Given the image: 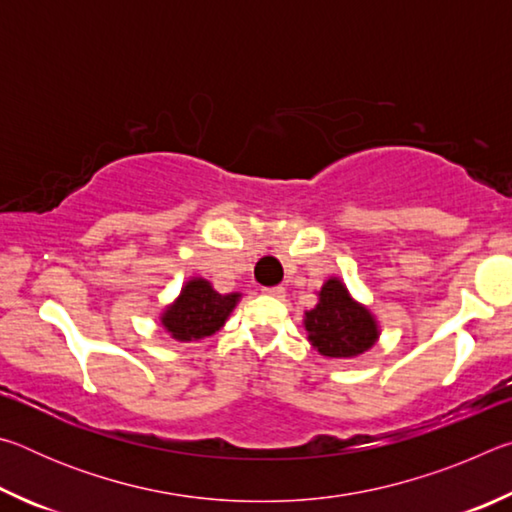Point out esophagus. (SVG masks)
I'll return each mask as SVG.
<instances>
[{"mask_svg": "<svg viewBox=\"0 0 512 512\" xmlns=\"http://www.w3.org/2000/svg\"><path fill=\"white\" fill-rule=\"evenodd\" d=\"M264 293H266V296H271V298H284V296H287V289H284V287H264L262 289Z\"/></svg>", "mask_w": 512, "mask_h": 512, "instance_id": "obj_1", "label": "esophagus"}]
</instances>
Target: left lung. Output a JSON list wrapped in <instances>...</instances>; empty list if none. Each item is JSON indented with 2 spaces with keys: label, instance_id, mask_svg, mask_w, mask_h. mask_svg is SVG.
I'll return each instance as SVG.
<instances>
[{
  "label": "left lung",
  "instance_id": "8db88e82",
  "mask_svg": "<svg viewBox=\"0 0 512 512\" xmlns=\"http://www.w3.org/2000/svg\"><path fill=\"white\" fill-rule=\"evenodd\" d=\"M318 296V305L305 314V327L311 345L323 357L350 359L375 345L379 336L375 318L350 298L341 280H327Z\"/></svg>",
  "mask_w": 512,
  "mask_h": 512
}]
</instances>
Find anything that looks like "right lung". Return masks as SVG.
Listing matches in <instances>:
<instances>
[{"label":"right lung","mask_w":512,"mask_h":512,"mask_svg":"<svg viewBox=\"0 0 512 512\" xmlns=\"http://www.w3.org/2000/svg\"><path fill=\"white\" fill-rule=\"evenodd\" d=\"M239 293L221 296L207 280H189L180 298L162 314V325L178 341H196L212 336L219 329L230 311L235 309Z\"/></svg>","instance_id":"right-lung-1"}]
</instances>
